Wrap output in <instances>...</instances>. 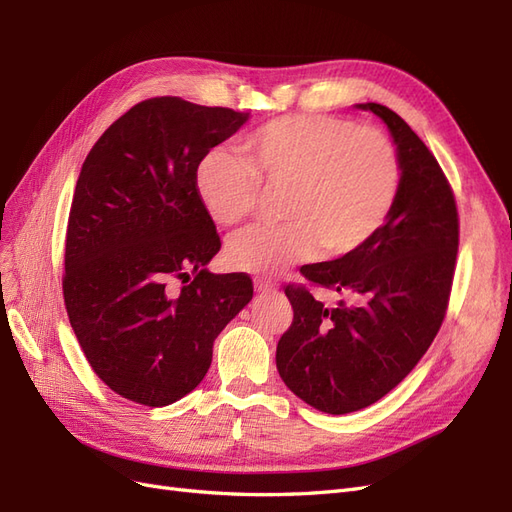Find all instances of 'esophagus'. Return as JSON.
<instances>
[{
    "label": "esophagus",
    "instance_id": "34e87169",
    "mask_svg": "<svg viewBox=\"0 0 512 512\" xmlns=\"http://www.w3.org/2000/svg\"><path fill=\"white\" fill-rule=\"evenodd\" d=\"M256 290L267 294V292H275V284L273 282H267V280H256Z\"/></svg>",
    "mask_w": 512,
    "mask_h": 512
}]
</instances>
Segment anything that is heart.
I'll return each instance as SVG.
<instances>
[{
    "instance_id": "heart-1",
    "label": "heart",
    "mask_w": 512,
    "mask_h": 512,
    "mask_svg": "<svg viewBox=\"0 0 512 512\" xmlns=\"http://www.w3.org/2000/svg\"><path fill=\"white\" fill-rule=\"evenodd\" d=\"M245 158L213 149L200 160L196 190L220 226H237L258 209L262 188L282 192L277 226L230 239L226 260L245 273H277L312 260L322 247L342 258L374 239L391 218L401 162L382 130L333 115H286L243 141Z\"/></svg>"
}]
</instances>
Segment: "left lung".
<instances>
[{
    "mask_svg": "<svg viewBox=\"0 0 512 512\" xmlns=\"http://www.w3.org/2000/svg\"><path fill=\"white\" fill-rule=\"evenodd\" d=\"M359 108L391 130L397 203L361 250L301 267L309 284L354 294V305L324 307L305 286L284 288L294 318L275 354L288 389L327 414L376 404L421 361L446 316L459 247L455 194L433 153L391 108Z\"/></svg>",
    "mask_w": 512,
    "mask_h": 512,
    "instance_id": "obj_1",
    "label": "left lung"
}]
</instances>
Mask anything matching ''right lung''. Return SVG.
Returning a JSON list of instances; mask_svg holds the SVG:
<instances>
[{
	"instance_id": "right-lung-1",
	"label": "right lung",
	"mask_w": 512,
	"mask_h": 512,
	"mask_svg": "<svg viewBox=\"0 0 512 512\" xmlns=\"http://www.w3.org/2000/svg\"><path fill=\"white\" fill-rule=\"evenodd\" d=\"M247 117L143 100L98 138L76 181L61 280L68 318L98 378L141 406L194 391L215 337L254 297L250 275L205 269L222 243L196 190L200 160Z\"/></svg>"
}]
</instances>
